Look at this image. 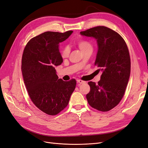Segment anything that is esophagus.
Wrapping results in <instances>:
<instances>
[{"instance_id":"obj_1","label":"esophagus","mask_w":148,"mask_h":148,"mask_svg":"<svg viewBox=\"0 0 148 148\" xmlns=\"http://www.w3.org/2000/svg\"><path fill=\"white\" fill-rule=\"evenodd\" d=\"M77 82L78 85H81V84H85V81H83V80H77Z\"/></svg>"}]
</instances>
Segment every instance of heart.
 <instances>
[{"label": "heart", "instance_id": "b5f03b06", "mask_svg": "<svg viewBox=\"0 0 148 148\" xmlns=\"http://www.w3.org/2000/svg\"><path fill=\"white\" fill-rule=\"evenodd\" d=\"M77 45L79 48L80 49V50L82 53L87 50H88V49H92L91 44L89 41L86 40H79L77 42ZM69 51L68 48L64 47L62 49V50L61 51V56L63 58H67L69 56Z\"/></svg>", "mask_w": 148, "mask_h": 148}]
</instances>
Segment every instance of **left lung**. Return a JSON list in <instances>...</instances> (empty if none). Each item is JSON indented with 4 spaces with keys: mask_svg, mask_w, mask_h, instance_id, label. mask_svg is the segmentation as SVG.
I'll return each mask as SVG.
<instances>
[{
    "mask_svg": "<svg viewBox=\"0 0 148 148\" xmlns=\"http://www.w3.org/2000/svg\"><path fill=\"white\" fill-rule=\"evenodd\" d=\"M80 34L96 40L98 49L95 65L102 72L97 84L93 82L88 83L90 91L86 99L96 110L109 111L121 101L129 82L130 58L127 45L117 32L104 26L95 27Z\"/></svg>",
    "mask_w": 148,
    "mask_h": 148,
    "instance_id": "1",
    "label": "left lung"
}]
</instances>
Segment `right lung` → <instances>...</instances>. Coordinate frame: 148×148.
Instances as JSON below:
<instances>
[{
    "label": "right lung",
    "mask_w": 148,
    "mask_h": 148,
    "mask_svg": "<svg viewBox=\"0 0 148 148\" xmlns=\"http://www.w3.org/2000/svg\"><path fill=\"white\" fill-rule=\"evenodd\" d=\"M73 32H44L31 39L24 50L21 69L26 88L33 103L49 115L68 106L76 86L75 79H58L55 69L63 62L59 43Z\"/></svg>",
    "instance_id": "obj_1"
}]
</instances>
